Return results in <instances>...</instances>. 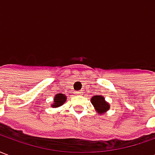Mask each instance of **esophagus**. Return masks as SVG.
Returning a JSON list of instances; mask_svg holds the SVG:
<instances>
[{"label": "esophagus", "instance_id": "obj_1", "mask_svg": "<svg viewBox=\"0 0 155 155\" xmlns=\"http://www.w3.org/2000/svg\"><path fill=\"white\" fill-rule=\"evenodd\" d=\"M81 91H76V94H81Z\"/></svg>", "mask_w": 155, "mask_h": 155}]
</instances>
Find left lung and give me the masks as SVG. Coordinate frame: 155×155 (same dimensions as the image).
<instances>
[{
  "instance_id": "1",
  "label": "left lung",
  "mask_w": 155,
  "mask_h": 155,
  "mask_svg": "<svg viewBox=\"0 0 155 155\" xmlns=\"http://www.w3.org/2000/svg\"><path fill=\"white\" fill-rule=\"evenodd\" d=\"M91 102L99 114H102L103 112H105L109 110V104L104 101V96L94 95L91 99Z\"/></svg>"
}]
</instances>
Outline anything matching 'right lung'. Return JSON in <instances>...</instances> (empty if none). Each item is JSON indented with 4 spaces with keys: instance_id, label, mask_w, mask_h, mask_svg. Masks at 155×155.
I'll return each instance as SVG.
<instances>
[{
    "instance_id": "obj_1",
    "label": "right lung",
    "mask_w": 155,
    "mask_h": 155,
    "mask_svg": "<svg viewBox=\"0 0 155 155\" xmlns=\"http://www.w3.org/2000/svg\"><path fill=\"white\" fill-rule=\"evenodd\" d=\"M66 101V96L63 94H58L54 96V104H52V107H59L64 104Z\"/></svg>"
}]
</instances>
